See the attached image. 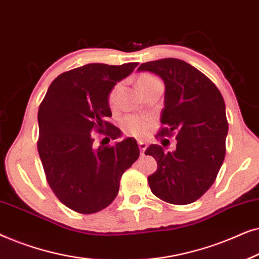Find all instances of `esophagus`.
<instances>
[{
    "mask_svg": "<svg viewBox=\"0 0 259 259\" xmlns=\"http://www.w3.org/2000/svg\"><path fill=\"white\" fill-rule=\"evenodd\" d=\"M138 145H139V148H140L141 153H144L145 150H146V147H147V144L144 143V141H138Z\"/></svg>",
    "mask_w": 259,
    "mask_h": 259,
    "instance_id": "34e87169",
    "label": "esophagus"
}]
</instances>
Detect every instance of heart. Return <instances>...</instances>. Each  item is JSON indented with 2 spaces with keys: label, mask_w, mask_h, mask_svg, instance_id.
Here are the masks:
<instances>
[{
  "label": "heart",
  "mask_w": 259,
  "mask_h": 259,
  "mask_svg": "<svg viewBox=\"0 0 259 259\" xmlns=\"http://www.w3.org/2000/svg\"><path fill=\"white\" fill-rule=\"evenodd\" d=\"M155 81H159L157 77L151 75V74H143L138 79V87L143 92L147 86H150ZM121 84L118 83L112 88L108 94V104L111 107H113L116 104V99H118V94ZM151 126V118L145 115H128L123 119L122 121V128L126 133L134 136L137 138H141L146 136L148 128Z\"/></svg>",
  "instance_id": "obj_1"
}]
</instances>
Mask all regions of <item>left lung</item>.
I'll list each match as a JSON object with an SVG mask.
<instances>
[{
	"mask_svg": "<svg viewBox=\"0 0 259 259\" xmlns=\"http://www.w3.org/2000/svg\"><path fill=\"white\" fill-rule=\"evenodd\" d=\"M138 70L157 74L165 83L159 136L176 133L177 148L165 153L151 145L145 154L157 160L148 177L152 193L169 204L186 205L203 196L214 183L225 158L229 125L225 102L215 84L190 63L161 59L141 63Z\"/></svg>",
	"mask_w": 259,
	"mask_h": 259,
	"instance_id": "8db88e82",
	"label": "left lung"
}]
</instances>
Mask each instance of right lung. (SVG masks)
Returning a JSON list of instances; mask_svg holds the SVG:
<instances>
[{"mask_svg":"<svg viewBox=\"0 0 259 259\" xmlns=\"http://www.w3.org/2000/svg\"><path fill=\"white\" fill-rule=\"evenodd\" d=\"M137 66L88 63L68 70L53 81L41 102L38 154L49 186L70 210L91 214L107 207L123 172L139 158L133 138L97 147L92 134L120 137L118 127L107 121L112 116L108 94Z\"/></svg>","mask_w":259,"mask_h":259,"instance_id":"right-lung-1","label":"right lung"}]
</instances>
